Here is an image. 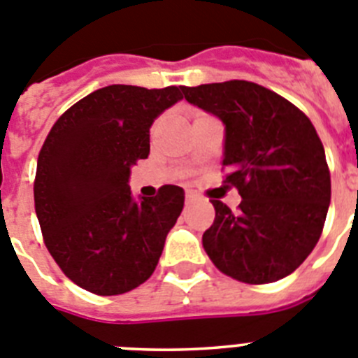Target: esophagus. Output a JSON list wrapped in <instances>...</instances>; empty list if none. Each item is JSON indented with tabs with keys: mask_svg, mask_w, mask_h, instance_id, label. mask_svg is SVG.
<instances>
[{
	"mask_svg": "<svg viewBox=\"0 0 358 358\" xmlns=\"http://www.w3.org/2000/svg\"><path fill=\"white\" fill-rule=\"evenodd\" d=\"M194 199H196L194 194H191V192H187V196H185V201H187V203L194 201Z\"/></svg>",
	"mask_w": 358,
	"mask_h": 358,
	"instance_id": "34e87169",
	"label": "esophagus"
}]
</instances>
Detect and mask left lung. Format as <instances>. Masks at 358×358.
I'll return each mask as SVG.
<instances>
[{"mask_svg": "<svg viewBox=\"0 0 358 358\" xmlns=\"http://www.w3.org/2000/svg\"><path fill=\"white\" fill-rule=\"evenodd\" d=\"M183 96L224 124L227 182L243 198L235 214L212 199L207 255L239 282L285 278L317 244L330 205V171L314 124L285 98L244 80L183 87Z\"/></svg>", "mask_w": 358, "mask_h": 358, "instance_id": "obj_1", "label": "left lung"}]
</instances>
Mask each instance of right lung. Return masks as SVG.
Returning a JSON list of instances; mask_svg holds the SVG:
<instances>
[{
	"label": "right lung",
	"mask_w": 358,
	"mask_h": 358,
	"mask_svg": "<svg viewBox=\"0 0 358 358\" xmlns=\"http://www.w3.org/2000/svg\"><path fill=\"white\" fill-rule=\"evenodd\" d=\"M183 87L108 85L64 112L38 153L34 198L48 251L78 287L115 296L155 271L182 214V187L134 198L131 167L150 155V128Z\"/></svg>",
	"instance_id": "1"
}]
</instances>
